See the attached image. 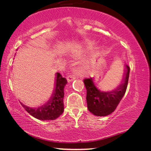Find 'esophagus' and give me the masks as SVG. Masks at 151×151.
Returning a JSON list of instances; mask_svg holds the SVG:
<instances>
[{"instance_id":"34e87169","label":"esophagus","mask_w":151,"mask_h":151,"mask_svg":"<svg viewBox=\"0 0 151 151\" xmlns=\"http://www.w3.org/2000/svg\"><path fill=\"white\" fill-rule=\"evenodd\" d=\"M77 77H78V73L76 72V71L73 69L72 71H71V73H70V75L68 76L67 80H68V82H71V81H73Z\"/></svg>"}]
</instances>
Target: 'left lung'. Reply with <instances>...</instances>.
<instances>
[{
	"label": "left lung",
	"mask_w": 151,
	"mask_h": 151,
	"mask_svg": "<svg viewBox=\"0 0 151 151\" xmlns=\"http://www.w3.org/2000/svg\"><path fill=\"white\" fill-rule=\"evenodd\" d=\"M123 78L120 84L114 90L103 92L97 88L93 78L83 80L87 91L86 101L88 110L98 116H106L115 110L124 96L127 90L130 68L126 65Z\"/></svg>",
	"instance_id": "1"
}]
</instances>
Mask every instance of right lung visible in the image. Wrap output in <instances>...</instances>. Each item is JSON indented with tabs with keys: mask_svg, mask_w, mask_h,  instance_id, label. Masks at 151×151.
Returning <instances> with one entry per match:
<instances>
[{
	"mask_svg": "<svg viewBox=\"0 0 151 151\" xmlns=\"http://www.w3.org/2000/svg\"><path fill=\"white\" fill-rule=\"evenodd\" d=\"M68 81L59 73H56L53 94L45 104L38 108H31L21 102L29 114L40 120H53L58 118L64 111V88Z\"/></svg>",
	"mask_w": 151,
	"mask_h": 151,
	"instance_id": "right-lung-1",
	"label": "right lung"
}]
</instances>
